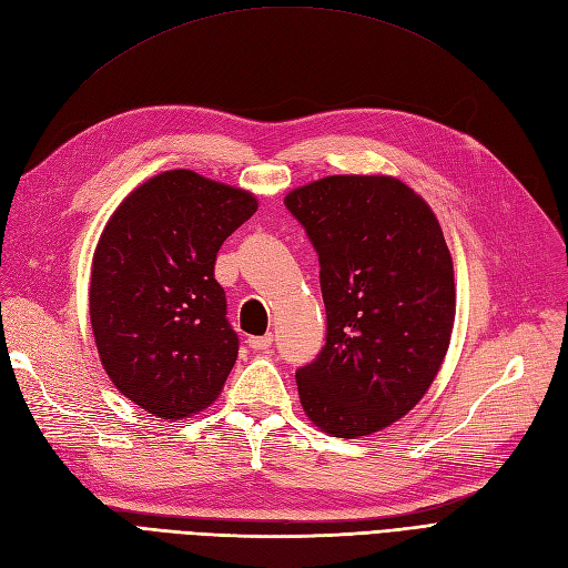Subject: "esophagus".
<instances>
[{"label": "esophagus", "instance_id": "34e87169", "mask_svg": "<svg viewBox=\"0 0 568 568\" xmlns=\"http://www.w3.org/2000/svg\"><path fill=\"white\" fill-rule=\"evenodd\" d=\"M248 346L257 353H263L267 348H272V334H265V336H248Z\"/></svg>", "mask_w": 568, "mask_h": 568}]
</instances>
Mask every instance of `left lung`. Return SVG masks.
Masks as SVG:
<instances>
[{"instance_id":"left-lung-1","label":"left lung","mask_w":568,"mask_h":568,"mask_svg":"<svg viewBox=\"0 0 568 568\" xmlns=\"http://www.w3.org/2000/svg\"><path fill=\"white\" fill-rule=\"evenodd\" d=\"M320 257L326 343L296 369L305 415L336 438L379 432L434 384L455 324L434 211L386 175H332L284 199Z\"/></svg>"}]
</instances>
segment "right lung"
<instances>
[{"label": "right lung", "instance_id": "right-lung-1", "mask_svg": "<svg viewBox=\"0 0 568 568\" xmlns=\"http://www.w3.org/2000/svg\"><path fill=\"white\" fill-rule=\"evenodd\" d=\"M257 211L253 194L168 170L118 205L94 251L90 320L113 386L153 417L209 407L236 363L215 257Z\"/></svg>", "mask_w": 568, "mask_h": 568}]
</instances>
